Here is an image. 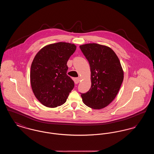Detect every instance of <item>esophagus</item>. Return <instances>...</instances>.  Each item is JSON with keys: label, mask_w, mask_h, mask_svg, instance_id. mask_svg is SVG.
<instances>
[{"label": "esophagus", "mask_w": 154, "mask_h": 154, "mask_svg": "<svg viewBox=\"0 0 154 154\" xmlns=\"http://www.w3.org/2000/svg\"><path fill=\"white\" fill-rule=\"evenodd\" d=\"M80 80V78H75V79H74V81L75 84H77L79 83Z\"/></svg>", "instance_id": "34e87169"}]
</instances>
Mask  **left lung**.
<instances>
[{
	"instance_id": "left-lung-1",
	"label": "left lung",
	"mask_w": 154,
	"mask_h": 154,
	"mask_svg": "<svg viewBox=\"0 0 154 154\" xmlns=\"http://www.w3.org/2000/svg\"><path fill=\"white\" fill-rule=\"evenodd\" d=\"M81 50L89 63L91 87L81 94L84 103L93 109L107 106L116 97L124 80L117 55L110 47L96 43L84 44Z\"/></svg>"
}]
</instances>
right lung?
Segmentation results:
<instances>
[{
  "label": "right lung",
  "instance_id": "obj_1",
  "mask_svg": "<svg viewBox=\"0 0 154 154\" xmlns=\"http://www.w3.org/2000/svg\"><path fill=\"white\" fill-rule=\"evenodd\" d=\"M76 50L73 44L59 42L45 46L37 52L30 67V84L38 100L48 107L66 102L74 87L67 75V62Z\"/></svg>",
  "mask_w": 154,
  "mask_h": 154
}]
</instances>
